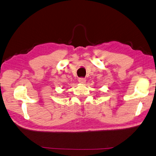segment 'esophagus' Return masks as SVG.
<instances>
[{"mask_svg": "<svg viewBox=\"0 0 156 156\" xmlns=\"http://www.w3.org/2000/svg\"><path fill=\"white\" fill-rule=\"evenodd\" d=\"M78 82H80V84H84L85 82H86V79L84 78H78Z\"/></svg>", "mask_w": 156, "mask_h": 156, "instance_id": "obj_1", "label": "esophagus"}]
</instances>
